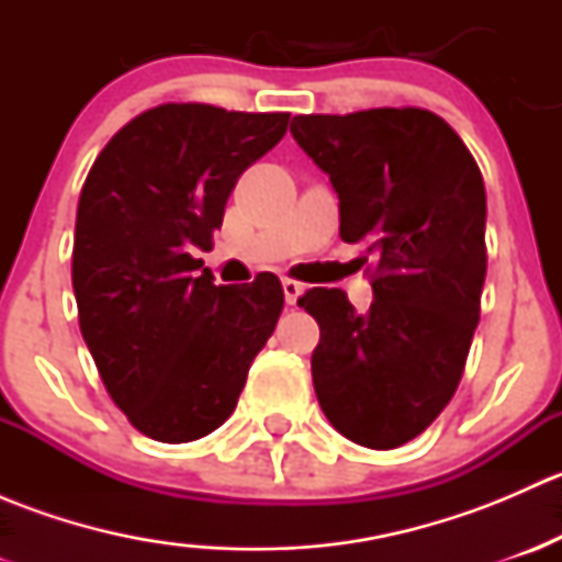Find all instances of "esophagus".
Here are the masks:
<instances>
[{"label":"esophagus","instance_id":"1","mask_svg":"<svg viewBox=\"0 0 562 562\" xmlns=\"http://www.w3.org/2000/svg\"><path fill=\"white\" fill-rule=\"evenodd\" d=\"M282 291H285V302L288 304H296L299 296L304 293V285H302V282L291 280V277H285V280H282Z\"/></svg>","mask_w":562,"mask_h":562}]
</instances>
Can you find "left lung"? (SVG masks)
Returning a JSON list of instances; mask_svg holds the SVG:
<instances>
[{
	"label": "left lung",
	"instance_id": "obj_1",
	"mask_svg": "<svg viewBox=\"0 0 562 562\" xmlns=\"http://www.w3.org/2000/svg\"><path fill=\"white\" fill-rule=\"evenodd\" d=\"M291 135L328 173L342 241L378 258L367 313L339 288L299 299L321 326L317 402L353 443L396 449L440 416L462 378L486 277L484 179L424 108L293 116Z\"/></svg>",
	"mask_w": 562,
	"mask_h": 562
}]
</instances>
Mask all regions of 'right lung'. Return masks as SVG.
Here are the masks:
<instances>
[{"label":"right lung","instance_id":"obj_1","mask_svg":"<svg viewBox=\"0 0 562 562\" xmlns=\"http://www.w3.org/2000/svg\"><path fill=\"white\" fill-rule=\"evenodd\" d=\"M291 113L166 103L124 124L83 181L72 291L83 342L138 432L190 443L234 413L282 313L271 271L214 285L212 247L236 179L274 149Z\"/></svg>","mask_w":562,"mask_h":562}]
</instances>
